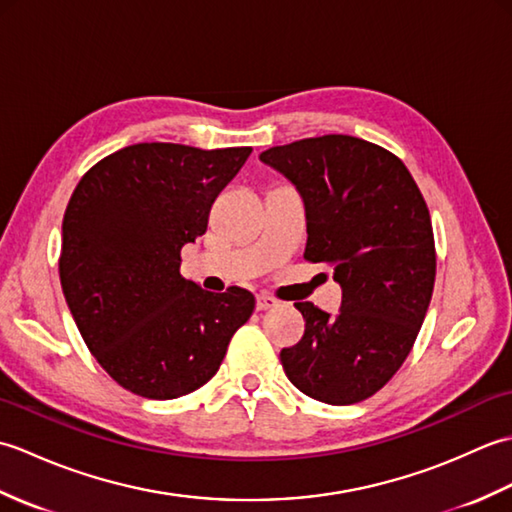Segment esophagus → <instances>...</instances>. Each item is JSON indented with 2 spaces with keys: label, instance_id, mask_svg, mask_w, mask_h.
Listing matches in <instances>:
<instances>
[{
  "label": "esophagus",
  "instance_id": "esophagus-1",
  "mask_svg": "<svg viewBox=\"0 0 512 512\" xmlns=\"http://www.w3.org/2000/svg\"><path fill=\"white\" fill-rule=\"evenodd\" d=\"M279 301L270 295H259L257 297V310H270V308H277Z\"/></svg>",
  "mask_w": 512,
  "mask_h": 512
}]
</instances>
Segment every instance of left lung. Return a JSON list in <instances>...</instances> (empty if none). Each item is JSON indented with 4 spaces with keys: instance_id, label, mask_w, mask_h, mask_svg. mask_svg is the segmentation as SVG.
Returning a JSON list of instances; mask_svg holds the SVG:
<instances>
[{
    "instance_id": "8db88e82",
    "label": "left lung",
    "mask_w": 512,
    "mask_h": 512,
    "mask_svg": "<svg viewBox=\"0 0 512 512\" xmlns=\"http://www.w3.org/2000/svg\"><path fill=\"white\" fill-rule=\"evenodd\" d=\"M264 165L286 176L306 204L308 262L334 266L341 312L310 301L303 339L281 350L288 380L328 405H354L405 363L436 281L427 202L402 160L367 140L328 134L270 147Z\"/></svg>"
}]
</instances>
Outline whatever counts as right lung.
Segmentation results:
<instances>
[{
    "instance_id": "add662e5",
    "label": "right lung",
    "mask_w": 512,
    "mask_h": 512,
    "mask_svg": "<svg viewBox=\"0 0 512 512\" xmlns=\"http://www.w3.org/2000/svg\"><path fill=\"white\" fill-rule=\"evenodd\" d=\"M250 147L138 143L85 173L63 215L61 288L85 345L118 385L171 400L220 369L255 297L180 275V250L206 233L211 204Z\"/></svg>"
}]
</instances>
